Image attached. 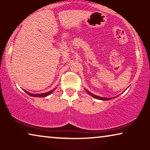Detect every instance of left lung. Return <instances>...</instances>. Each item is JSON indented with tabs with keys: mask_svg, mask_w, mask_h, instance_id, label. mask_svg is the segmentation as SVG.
I'll return each mask as SVG.
<instances>
[{
	"mask_svg": "<svg viewBox=\"0 0 150 150\" xmlns=\"http://www.w3.org/2000/svg\"><path fill=\"white\" fill-rule=\"evenodd\" d=\"M85 90H86L87 92H88L89 95L90 96H91L92 97H93V98H96V99H98V100H112V99H114V98H116V96L115 97H112V98H104V97H101V96H96V95H95V94H93V93H91L90 91H89L88 89H85ZM125 90H126V89H125ZM123 91V92H124ZM122 92V93H123ZM118 96H117V97Z\"/></svg>",
	"mask_w": 150,
	"mask_h": 150,
	"instance_id": "left-lung-1",
	"label": "left lung"
}]
</instances>
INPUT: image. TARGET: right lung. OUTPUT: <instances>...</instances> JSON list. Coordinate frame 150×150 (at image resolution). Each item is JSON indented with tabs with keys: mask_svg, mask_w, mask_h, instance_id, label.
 <instances>
[{
	"mask_svg": "<svg viewBox=\"0 0 150 150\" xmlns=\"http://www.w3.org/2000/svg\"><path fill=\"white\" fill-rule=\"evenodd\" d=\"M54 88V89H52V90H51L50 91H48V92H46V93H31L30 92H28V91H27L26 90H25V89H23V91H25V92L26 93H28V95L31 96H33V97H39V98H44V97H46L48 96H49L50 94V93H52L55 90Z\"/></svg>",
	"mask_w": 150,
	"mask_h": 150,
	"instance_id": "obj_1",
	"label": "right lung"
}]
</instances>
